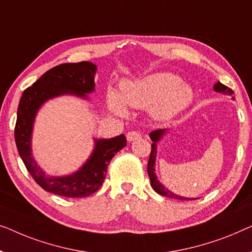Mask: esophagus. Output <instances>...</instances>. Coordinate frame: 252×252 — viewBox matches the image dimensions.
<instances>
[{"label": "esophagus", "mask_w": 252, "mask_h": 252, "mask_svg": "<svg viewBox=\"0 0 252 252\" xmlns=\"http://www.w3.org/2000/svg\"><path fill=\"white\" fill-rule=\"evenodd\" d=\"M140 138H141V134L139 132H137V131H129V132L126 133L127 141H133V140L140 139Z\"/></svg>", "instance_id": "1"}]
</instances>
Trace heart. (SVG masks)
<instances>
[{
	"label": "heart",
	"instance_id": "heart-1",
	"mask_svg": "<svg viewBox=\"0 0 252 252\" xmlns=\"http://www.w3.org/2000/svg\"><path fill=\"white\" fill-rule=\"evenodd\" d=\"M192 87L176 74L158 72L136 81H126L121 86V94L113 89L107 91L109 108L115 114L126 115L127 107L146 109L157 120L166 121L175 118L192 104Z\"/></svg>",
	"mask_w": 252,
	"mask_h": 252
}]
</instances>
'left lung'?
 <instances>
[{"label": "left lung", "instance_id": "8db88e82", "mask_svg": "<svg viewBox=\"0 0 252 252\" xmlns=\"http://www.w3.org/2000/svg\"><path fill=\"white\" fill-rule=\"evenodd\" d=\"M214 90L216 92H221L222 94L232 95L234 94L232 89H229L228 87L224 86V84L220 83V82H217L215 84ZM233 99H234V97H233ZM165 132H166V129H158V130L152 131V132L150 133L151 139H152V141H153V144H152V151H151V155H150V160H148V164H147V172H148V176H150V179H151V185H152V187H153V189L155 190V192L160 194V195H163V196L176 198V200H196V198H190V197L177 195V194L172 193L171 190L165 189V187L160 183V180L158 179L157 173H155V161H157L158 143L162 139V137L164 136Z\"/></svg>", "mask_w": 252, "mask_h": 252}]
</instances>
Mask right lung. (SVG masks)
Instances as JSON below:
<instances>
[{"mask_svg": "<svg viewBox=\"0 0 252 252\" xmlns=\"http://www.w3.org/2000/svg\"><path fill=\"white\" fill-rule=\"evenodd\" d=\"M97 66L90 62L62 63L45 72L23 92L17 112L15 140L28 172L44 190L66 197L89 196L100 189L113 157L126 146L125 134L109 139H94V147L77 171L66 176H47L32 155L34 121L41 106L52 98L73 94L88 99L94 91Z\"/></svg>", "mask_w": 252, "mask_h": 252, "instance_id": "add662e5", "label": "right lung"}]
</instances>
